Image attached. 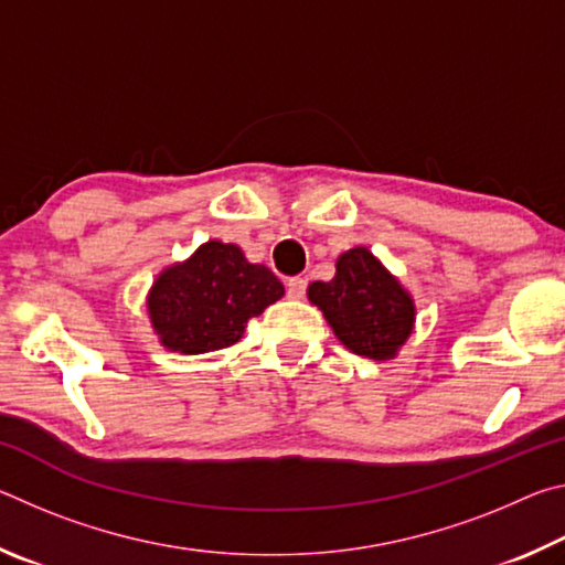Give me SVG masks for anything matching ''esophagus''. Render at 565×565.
Segmentation results:
<instances>
[{
    "mask_svg": "<svg viewBox=\"0 0 565 565\" xmlns=\"http://www.w3.org/2000/svg\"><path fill=\"white\" fill-rule=\"evenodd\" d=\"M306 281L303 276H291L289 281H286V296H289V299H303L306 296Z\"/></svg>",
    "mask_w": 565,
    "mask_h": 565,
    "instance_id": "esophagus-1",
    "label": "esophagus"
}]
</instances>
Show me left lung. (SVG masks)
Masks as SVG:
<instances>
[{
    "mask_svg": "<svg viewBox=\"0 0 565 565\" xmlns=\"http://www.w3.org/2000/svg\"><path fill=\"white\" fill-rule=\"evenodd\" d=\"M309 299L359 356L391 359L414 327L411 296L363 246L341 256L331 281H313Z\"/></svg>",
    "mask_w": 565,
    "mask_h": 565,
    "instance_id": "obj_1",
    "label": "left lung"
}]
</instances>
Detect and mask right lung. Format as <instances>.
<instances>
[{"mask_svg":"<svg viewBox=\"0 0 565 565\" xmlns=\"http://www.w3.org/2000/svg\"><path fill=\"white\" fill-rule=\"evenodd\" d=\"M281 296V281L266 266L248 264L234 244L209 242L159 276L149 317L167 349L204 353L232 347L244 323Z\"/></svg>","mask_w":565,"mask_h":565,"instance_id":"right-lung-1","label":"right lung"}]
</instances>
